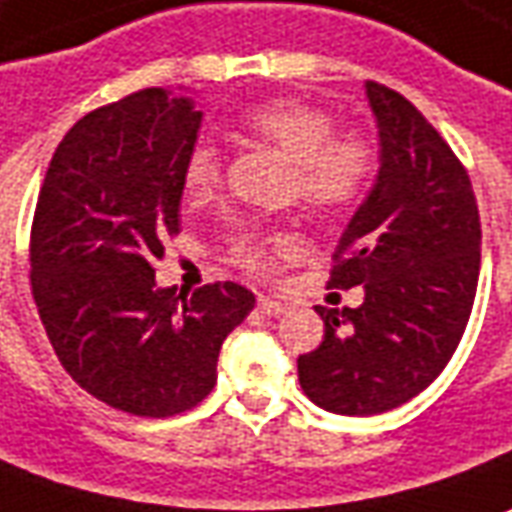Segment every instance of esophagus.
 Returning a JSON list of instances; mask_svg holds the SVG:
<instances>
[{
  "label": "esophagus",
  "mask_w": 512,
  "mask_h": 512,
  "mask_svg": "<svg viewBox=\"0 0 512 512\" xmlns=\"http://www.w3.org/2000/svg\"><path fill=\"white\" fill-rule=\"evenodd\" d=\"M257 310L268 318H280L282 313H285V305L277 302V299H266V296H260V299H257Z\"/></svg>",
  "instance_id": "obj_1"
}]
</instances>
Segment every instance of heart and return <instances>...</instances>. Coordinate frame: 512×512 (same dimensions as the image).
I'll return each mask as SVG.
<instances>
[{"mask_svg": "<svg viewBox=\"0 0 512 512\" xmlns=\"http://www.w3.org/2000/svg\"><path fill=\"white\" fill-rule=\"evenodd\" d=\"M246 132L274 146L293 160V194L316 210H343L366 194L377 171V146L360 130H338L330 110L302 99H268L244 119ZM224 177L221 149L199 141L185 157L182 185L188 202L202 205L219 194ZM302 252V238L293 230L244 235L235 244V260L252 274H274Z\"/></svg>", "mask_w": 512, "mask_h": 512, "instance_id": "obj_1", "label": "heart"}]
</instances>
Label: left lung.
Returning a JSON list of instances; mask_svg holds the SVG:
<instances>
[{
	"instance_id": "left-lung-1",
	"label": "left lung",
	"mask_w": 512,
	"mask_h": 512,
	"mask_svg": "<svg viewBox=\"0 0 512 512\" xmlns=\"http://www.w3.org/2000/svg\"><path fill=\"white\" fill-rule=\"evenodd\" d=\"M380 177L335 246L327 288L363 285L360 307L327 310L324 341L299 355L310 402L341 416L405 405L441 374L466 332L480 277V210L441 132L380 82Z\"/></svg>"
}]
</instances>
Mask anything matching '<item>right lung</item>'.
<instances>
[{
	"label": "right lung",
	"mask_w": 512,
	"mask_h": 512,
	"mask_svg": "<svg viewBox=\"0 0 512 512\" xmlns=\"http://www.w3.org/2000/svg\"><path fill=\"white\" fill-rule=\"evenodd\" d=\"M202 113L144 88L82 116L49 163L30 232V285L60 366L130 416L169 418L216 385L224 338L255 307L238 282L157 288L180 232L182 169Z\"/></svg>",
	"instance_id": "obj_1"
}]
</instances>
